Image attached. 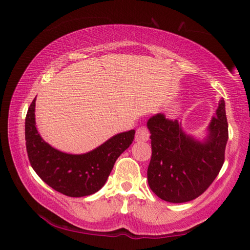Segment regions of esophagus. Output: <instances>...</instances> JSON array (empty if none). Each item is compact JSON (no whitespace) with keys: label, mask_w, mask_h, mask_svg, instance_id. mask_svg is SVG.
Returning <instances> with one entry per match:
<instances>
[{"label":"esophagus","mask_w":250,"mask_h":250,"mask_svg":"<svg viewBox=\"0 0 250 250\" xmlns=\"http://www.w3.org/2000/svg\"><path fill=\"white\" fill-rule=\"evenodd\" d=\"M150 138V131L147 130L146 126H140V128L137 129V132H135V141H147Z\"/></svg>","instance_id":"1"}]
</instances>
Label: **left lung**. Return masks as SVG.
Returning <instances> with one entry per match:
<instances>
[{"instance_id": "left-lung-1", "label": "left lung", "mask_w": 250, "mask_h": 250, "mask_svg": "<svg viewBox=\"0 0 250 250\" xmlns=\"http://www.w3.org/2000/svg\"><path fill=\"white\" fill-rule=\"evenodd\" d=\"M152 155L147 183L156 196L170 203H185L202 195L216 179L225 161L228 124L225 101H219L208 135L197 141L186 134L181 122L162 113L147 121Z\"/></svg>"}]
</instances>
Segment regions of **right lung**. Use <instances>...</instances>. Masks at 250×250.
Masks as SVG:
<instances>
[{
  "label": "right lung",
  "instance_id": "right-lung-1",
  "mask_svg": "<svg viewBox=\"0 0 250 250\" xmlns=\"http://www.w3.org/2000/svg\"><path fill=\"white\" fill-rule=\"evenodd\" d=\"M35 100L25 119V140L29 163L42 180L55 191L70 197L91 195L104 185L117 159L130 146L134 130L109 139L84 154H68L46 143L35 125Z\"/></svg>",
  "mask_w": 250,
  "mask_h": 250
}]
</instances>
